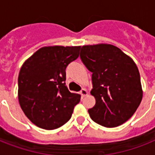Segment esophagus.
Segmentation results:
<instances>
[{"mask_svg":"<svg viewBox=\"0 0 155 155\" xmlns=\"http://www.w3.org/2000/svg\"><path fill=\"white\" fill-rule=\"evenodd\" d=\"M80 95L82 96V97H85V96H87V91L86 89H84H84H82L81 91H80Z\"/></svg>","mask_w":155,"mask_h":155,"instance_id":"obj_1","label":"esophagus"}]
</instances>
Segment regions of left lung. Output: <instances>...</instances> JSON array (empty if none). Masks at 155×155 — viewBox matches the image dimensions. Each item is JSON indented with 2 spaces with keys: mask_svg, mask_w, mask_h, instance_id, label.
Returning <instances> with one entry per match:
<instances>
[{
  "mask_svg": "<svg viewBox=\"0 0 155 155\" xmlns=\"http://www.w3.org/2000/svg\"><path fill=\"white\" fill-rule=\"evenodd\" d=\"M80 58L92 73L91 95L96 99L88 109L90 117L108 128L122 125L142 101L138 68L131 57L116 46L106 43L83 46Z\"/></svg>",
  "mask_w": 155,
  "mask_h": 155,
  "instance_id": "8db88e82",
  "label": "left lung"
}]
</instances>
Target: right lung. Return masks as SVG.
I'll return each mask as SVG.
<instances>
[{
    "instance_id": "obj_1",
    "label": "right lung",
    "mask_w": 155,
    "mask_h": 155,
    "mask_svg": "<svg viewBox=\"0 0 155 155\" xmlns=\"http://www.w3.org/2000/svg\"><path fill=\"white\" fill-rule=\"evenodd\" d=\"M80 46L40 48L24 62L18 97L23 113L38 127L51 130L70 120L80 95L65 84L67 66L79 57Z\"/></svg>"
}]
</instances>
